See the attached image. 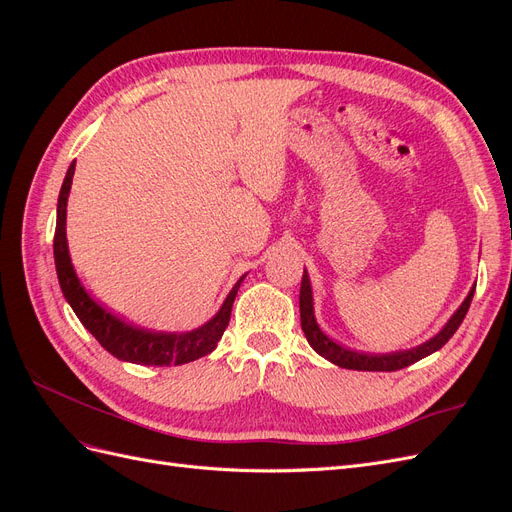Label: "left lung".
<instances>
[{
    "instance_id": "left-lung-1",
    "label": "left lung",
    "mask_w": 512,
    "mask_h": 512,
    "mask_svg": "<svg viewBox=\"0 0 512 512\" xmlns=\"http://www.w3.org/2000/svg\"><path fill=\"white\" fill-rule=\"evenodd\" d=\"M474 288L468 292L466 301L459 305L457 312L451 316L444 324V329L433 335L431 339H427L425 344L410 348V350H399V352H389V354H367V352H359V350H350L344 348L342 344L333 342V339L322 333V329L318 327L316 316H314V297H312V284H309V275L307 271H303V280H301V294H299V309H301V327L303 333L307 337L309 346H312L320 356L324 359L344 367V369H356V371H397L404 369L416 361L425 359V356L433 354L436 350H440L448 339L455 335V331L459 329V324L466 318L472 297H474Z\"/></svg>"
}]
</instances>
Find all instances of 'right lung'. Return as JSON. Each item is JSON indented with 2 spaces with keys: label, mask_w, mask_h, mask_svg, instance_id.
<instances>
[{
  "label": "right lung",
  "mask_w": 512,
  "mask_h": 512,
  "mask_svg": "<svg viewBox=\"0 0 512 512\" xmlns=\"http://www.w3.org/2000/svg\"><path fill=\"white\" fill-rule=\"evenodd\" d=\"M74 166L76 162L70 164L66 179L61 183V190H59L53 254H55V269H57V280H59L61 292H64V297L74 309V314L83 322V327L98 339L104 350L117 356L119 361L138 363V365H156V367L183 365L213 352L228 327L232 303H235L237 290L245 275L235 286H232L226 301L220 307V312L215 314L209 322H205L203 327L188 333L149 331V329L134 327V324L111 314L106 307H102L98 301L91 299V294L85 290L79 277H76V271L70 260L68 239H66V207H68V196L72 188Z\"/></svg>",
  "instance_id": "right-lung-1"
}]
</instances>
